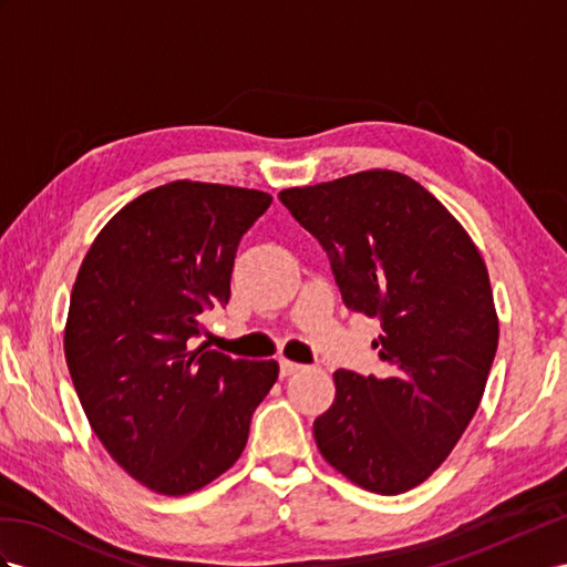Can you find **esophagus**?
<instances>
[{"label": "esophagus", "instance_id": "34e87169", "mask_svg": "<svg viewBox=\"0 0 567 567\" xmlns=\"http://www.w3.org/2000/svg\"><path fill=\"white\" fill-rule=\"evenodd\" d=\"M301 369V364H297V361H289V359H280V373L282 375H292V373H297Z\"/></svg>", "mask_w": 567, "mask_h": 567}]
</instances>
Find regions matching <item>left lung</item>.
I'll use <instances>...</instances> for the list:
<instances>
[{
	"mask_svg": "<svg viewBox=\"0 0 567 567\" xmlns=\"http://www.w3.org/2000/svg\"><path fill=\"white\" fill-rule=\"evenodd\" d=\"M323 244L347 309L381 318L385 379L338 369L336 400L313 422L321 455L381 496L441 467L484 398L498 347L488 270L455 215L393 169L280 192Z\"/></svg>",
	"mask_w": 567,
	"mask_h": 567,
	"instance_id": "8db88e82",
	"label": "left lung"
}]
</instances>
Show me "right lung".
I'll return each mask as SVG.
<instances>
[{
    "instance_id": "1",
    "label": "right lung",
    "mask_w": 567,
    "mask_h": 567,
    "mask_svg": "<svg viewBox=\"0 0 567 567\" xmlns=\"http://www.w3.org/2000/svg\"><path fill=\"white\" fill-rule=\"evenodd\" d=\"M272 196L179 179L100 229L71 289L64 354L100 443L138 484L186 496L241 455L278 361L194 347L200 313L229 301L237 246Z\"/></svg>"
}]
</instances>
